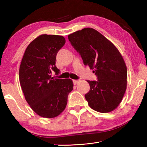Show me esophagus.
<instances>
[{"label": "esophagus", "mask_w": 147, "mask_h": 147, "mask_svg": "<svg viewBox=\"0 0 147 147\" xmlns=\"http://www.w3.org/2000/svg\"><path fill=\"white\" fill-rule=\"evenodd\" d=\"M79 80H73V84L74 85H76V84H78L79 82Z\"/></svg>", "instance_id": "1"}]
</instances>
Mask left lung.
I'll use <instances>...</instances> for the list:
<instances>
[{"instance_id":"8db88e82","label":"left lung","mask_w":147,"mask_h":147,"mask_svg":"<svg viewBox=\"0 0 147 147\" xmlns=\"http://www.w3.org/2000/svg\"><path fill=\"white\" fill-rule=\"evenodd\" d=\"M72 46L97 76L88 80L90 89L85 94L89 106L96 111L108 113L121 103L127 84V69L116 47L96 30L86 28L68 36Z\"/></svg>"}]
</instances>
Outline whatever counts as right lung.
<instances>
[{
  "label": "right lung",
  "mask_w": 147,
  "mask_h": 147,
  "mask_svg": "<svg viewBox=\"0 0 147 147\" xmlns=\"http://www.w3.org/2000/svg\"><path fill=\"white\" fill-rule=\"evenodd\" d=\"M65 43L61 36L41 35L27 47L20 65L19 81L26 100L34 112L45 118L59 115L73 89L72 80L51 77L53 71L59 73L56 58Z\"/></svg>",
  "instance_id": "obj_1"
}]
</instances>
